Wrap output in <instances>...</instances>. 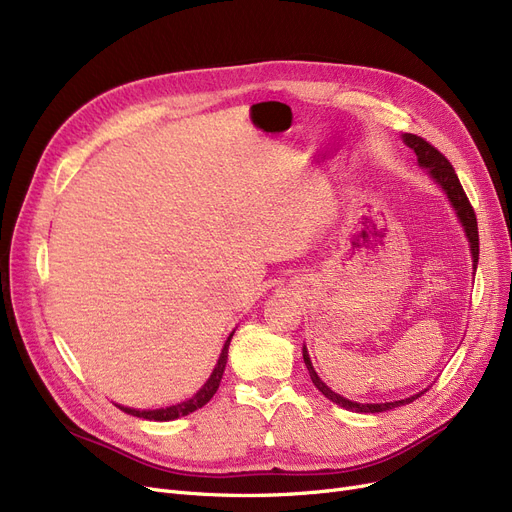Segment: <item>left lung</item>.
Wrapping results in <instances>:
<instances>
[{
  "instance_id": "1",
  "label": "left lung",
  "mask_w": 512,
  "mask_h": 512,
  "mask_svg": "<svg viewBox=\"0 0 512 512\" xmlns=\"http://www.w3.org/2000/svg\"><path fill=\"white\" fill-rule=\"evenodd\" d=\"M403 142L410 149H414L416 157H418V166L424 168L428 172V176H431L437 185L443 189V193L447 195L449 203H452V208L456 210V216L462 224L464 229V235L468 239V245H470V256H473V269L477 271V262H479V231H477V216H475V210L473 206H470V201L460 185V180L452 168V163H449L445 159V155H441L431 142H426L424 138L416 136V134H403ZM302 359H304V365L306 370H309V376L313 380V384L319 388V391L334 401L336 405L344 407V410H351V412H359V414H378V412H386V410H395V407H401L405 403H412L414 399H418L420 395L426 393V388L412 397L407 399H401V401H388V403H357V401H351L346 399L338 393H334L330 386H327L315 372V367L311 363V357H309V351H306V346H302Z\"/></svg>"
}]
</instances>
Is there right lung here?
Wrapping results in <instances>:
<instances>
[{"label": "right lung", "instance_id": "right-lung-1", "mask_svg": "<svg viewBox=\"0 0 512 512\" xmlns=\"http://www.w3.org/2000/svg\"><path fill=\"white\" fill-rule=\"evenodd\" d=\"M235 332H231V336L227 338V342H224L222 346V353L218 357V363L214 367V372L210 374V378L206 380V384H203L199 391L185 399L180 401L176 405H170V407H159V410H134V407H124V405H117L119 410H124L126 414L130 416H136V418H145V420H155V422H170V420H176L180 416H189L191 412L199 410V407L206 405L218 391L220 386V380H222V374H224V367H227V357H229V344H231V338H233Z\"/></svg>", "mask_w": 512, "mask_h": 512}]
</instances>
